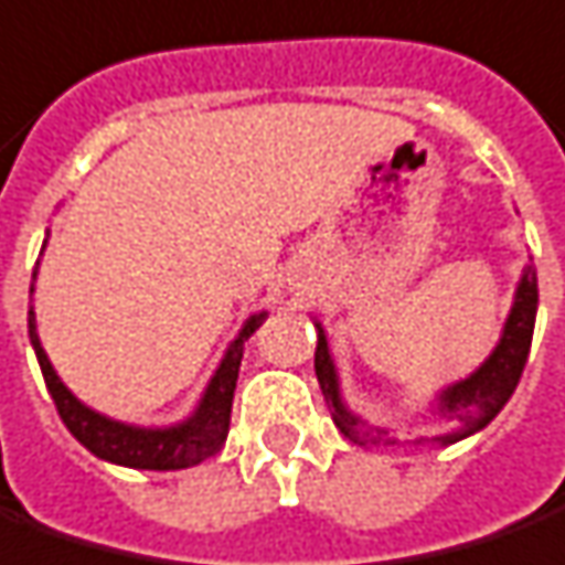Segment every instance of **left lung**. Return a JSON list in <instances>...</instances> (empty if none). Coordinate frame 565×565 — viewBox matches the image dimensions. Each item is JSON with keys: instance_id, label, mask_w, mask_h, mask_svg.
<instances>
[{"instance_id": "8db88e82", "label": "left lung", "mask_w": 565, "mask_h": 565, "mask_svg": "<svg viewBox=\"0 0 565 565\" xmlns=\"http://www.w3.org/2000/svg\"><path fill=\"white\" fill-rule=\"evenodd\" d=\"M535 312H539V275H535V266H525L508 324H504V333H501V343L494 347L492 355L486 359V364L476 374L460 380L455 386H448L439 395V412L445 417H451V420H458V429L448 433V436H439V443L448 445L458 443L463 436H473L476 429L489 427L494 414L508 405V398L516 390L520 377H523L525 359H529V349H532ZM315 374H318V383H321L324 402L331 408L333 424L347 439L359 445L393 443L386 429L364 427L355 414L347 412V405L340 398V386H337V371H333L331 352H328V340H324L321 328H318V349H315Z\"/></svg>"}]
</instances>
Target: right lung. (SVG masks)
I'll use <instances>...</instances> for the list:
<instances>
[{
    "instance_id": "add662e5",
    "label": "right lung",
    "mask_w": 565,
    "mask_h": 565,
    "mask_svg": "<svg viewBox=\"0 0 565 565\" xmlns=\"http://www.w3.org/2000/svg\"><path fill=\"white\" fill-rule=\"evenodd\" d=\"M30 294H33V287H30ZM263 321H266V312L253 315L250 321L244 324L241 337L234 340L228 355L218 364L216 377L210 380V386H206V393L201 398V408L194 412V417H188L185 424L170 429H141L117 424V420L102 417V414L86 408L57 380L55 367H52V362H49V355H45V349L40 343V337H36L33 309H30V318H26V324H30V343L36 349L42 377H45V386L52 393V402H55L64 427L71 429L73 439L86 445L95 458H105L110 463H122V467H136V470H185V467H194L201 460L213 458L218 448L225 445L228 424H232V398L234 386H237L241 355H244V340Z\"/></svg>"
}]
</instances>
